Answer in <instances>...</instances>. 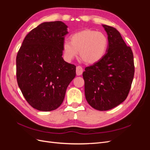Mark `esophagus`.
I'll return each mask as SVG.
<instances>
[{"mask_svg": "<svg viewBox=\"0 0 150 150\" xmlns=\"http://www.w3.org/2000/svg\"><path fill=\"white\" fill-rule=\"evenodd\" d=\"M83 69L82 67L80 66H78L76 67V74L77 75H78V76L81 75L83 73Z\"/></svg>", "mask_w": 150, "mask_h": 150, "instance_id": "esophagus-1", "label": "esophagus"}]
</instances>
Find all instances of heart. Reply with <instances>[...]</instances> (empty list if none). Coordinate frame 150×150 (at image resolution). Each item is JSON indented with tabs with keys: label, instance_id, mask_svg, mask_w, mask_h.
<instances>
[{
	"label": "heart",
	"instance_id": "obj_1",
	"mask_svg": "<svg viewBox=\"0 0 150 150\" xmlns=\"http://www.w3.org/2000/svg\"><path fill=\"white\" fill-rule=\"evenodd\" d=\"M108 39L105 34L96 30L85 29L72 34L71 42L65 40L63 51L67 61L78 56L87 64H94L105 55L108 47Z\"/></svg>",
	"mask_w": 150,
	"mask_h": 150
}]
</instances>
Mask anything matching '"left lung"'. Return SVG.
I'll return each instance as SVG.
<instances>
[{
  "instance_id": "8db88e82",
  "label": "left lung",
  "mask_w": 150,
  "mask_h": 150,
  "mask_svg": "<svg viewBox=\"0 0 150 150\" xmlns=\"http://www.w3.org/2000/svg\"><path fill=\"white\" fill-rule=\"evenodd\" d=\"M108 34V47L100 61L86 67L83 76L89 105L99 111L118 106L126 99L134 74L133 54L119 31L103 25Z\"/></svg>"
}]
</instances>
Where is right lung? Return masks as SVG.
Wrapping results in <instances>:
<instances>
[{
    "mask_svg": "<svg viewBox=\"0 0 150 150\" xmlns=\"http://www.w3.org/2000/svg\"><path fill=\"white\" fill-rule=\"evenodd\" d=\"M67 26L61 21L43 22L28 34L16 57V76L30 105L42 111L61 106L76 66L62 57Z\"/></svg>",
    "mask_w": 150,
    "mask_h": 150,
    "instance_id": "obj_1",
    "label": "right lung"
}]
</instances>
